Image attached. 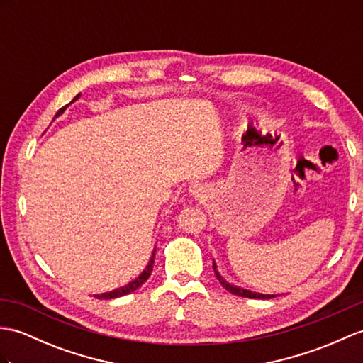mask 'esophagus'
I'll use <instances>...</instances> for the list:
<instances>
[{"label":"esophagus","instance_id":"esophagus-1","mask_svg":"<svg viewBox=\"0 0 363 363\" xmlns=\"http://www.w3.org/2000/svg\"><path fill=\"white\" fill-rule=\"evenodd\" d=\"M199 191H201V189L198 187V185H191V187H190V193H191V195H198Z\"/></svg>","mask_w":363,"mask_h":363}]
</instances>
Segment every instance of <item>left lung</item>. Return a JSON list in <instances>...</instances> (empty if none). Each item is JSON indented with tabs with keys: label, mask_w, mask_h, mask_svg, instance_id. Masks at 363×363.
<instances>
[{
	"label": "left lung",
	"mask_w": 363,
	"mask_h": 363,
	"mask_svg": "<svg viewBox=\"0 0 363 363\" xmlns=\"http://www.w3.org/2000/svg\"><path fill=\"white\" fill-rule=\"evenodd\" d=\"M213 271H215V275L218 280H220V283L223 284V288H225L227 291H229L230 294H235V296L238 297H246V298H258V300H266V298H274V297H278L280 294H259V292H255V291H249V289H244V288H240V286L237 284H232L225 280V278L220 274V271H218V266L213 261Z\"/></svg>",
	"instance_id": "8db88e82"
}]
</instances>
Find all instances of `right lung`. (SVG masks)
<instances>
[{"label":"right lung","instance_id":"1","mask_svg":"<svg viewBox=\"0 0 363 363\" xmlns=\"http://www.w3.org/2000/svg\"><path fill=\"white\" fill-rule=\"evenodd\" d=\"M80 99V94H77L75 96L74 99H72V102H69L67 105H65L63 108H60L57 111V114H55V117H58V116H62L63 113H65V109L69 106L71 104H74L75 100H79ZM155 254H156V249H153V252H151V257H150V261H148V264H147V267L143 269V271L134 278L133 281H130L128 284H125V286H122V288H117V289H113V291H109V292H104V294H96V298H99V300H109V298H117V297H122V296H126V294H130V292H134L136 291L138 288H140V286L145 283L147 280H148V277L151 275V271H153V264H155Z\"/></svg>","mask_w":363,"mask_h":363}]
</instances>
